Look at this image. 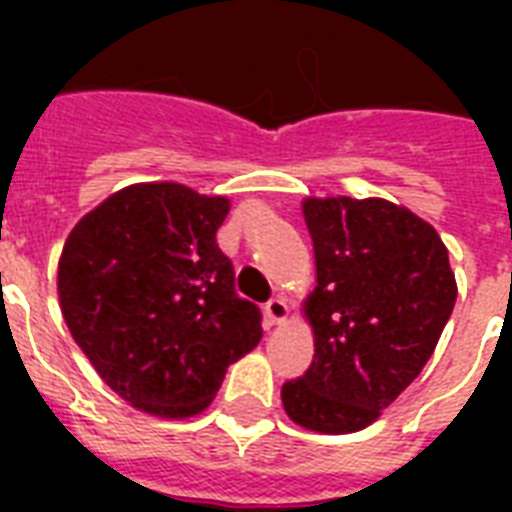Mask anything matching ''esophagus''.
I'll list each match as a JSON object with an SVG mask.
<instances>
[{
    "mask_svg": "<svg viewBox=\"0 0 512 512\" xmlns=\"http://www.w3.org/2000/svg\"><path fill=\"white\" fill-rule=\"evenodd\" d=\"M265 319H268V324H284V321L289 319V305L284 297H273V300H268L265 303Z\"/></svg>",
    "mask_w": 512,
    "mask_h": 512,
    "instance_id": "esophagus-1",
    "label": "esophagus"
}]
</instances>
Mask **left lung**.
I'll return each mask as SVG.
<instances>
[{
    "label": "left lung",
    "mask_w": 512,
    "mask_h": 512,
    "mask_svg": "<svg viewBox=\"0 0 512 512\" xmlns=\"http://www.w3.org/2000/svg\"><path fill=\"white\" fill-rule=\"evenodd\" d=\"M316 289L303 300L313 361L284 382L289 420L342 436L372 425L428 364L457 300L436 228L388 199L308 196Z\"/></svg>",
    "instance_id": "8db88e82"
}]
</instances>
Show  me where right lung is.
<instances>
[{"mask_svg":"<svg viewBox=\"0 0 512 512\" xmlns=\"http://www.w3.org/2000/svg\"><path fill=\"white\" fill-rule=\"evenodd\" d=\"M231 209L183 183L111 193L68 233L60 313L116 396L162 420L212 404L233 361L263 337L257 305L233 292L215 233Z\"/></svg>","mask_w":512,"mask_h":512,"instance_id":"obj_1","label":"right lung"}]
</instances>
